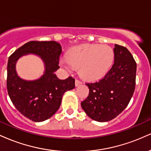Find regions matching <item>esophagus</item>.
<instances>
[{
    "label": "esophagus",
    "mask_w": 151,
    "mask_h": 151,
    "mask_svg": "<svg viewBox=\"0 0 151 151\" xmlns=\"http://www.w3.org/2000/svg\"><path fill=\"white\" fill-rule=\"evenodd\" d=\"M82 84V81H80V80H79V79H76V80H75V85H76V86L80 85V84Z\"/></svg>",
    "instance_id": "34e87169"
}]
</instances>
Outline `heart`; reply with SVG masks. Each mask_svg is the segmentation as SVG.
I'll return each mask as SVG.
<instances>
[{"mask_svg": "<svg viewBox=\"0 0 151 151\" xmlns=\"http://www.w3.org/2000/svg\"><path fill=\"white\" fill-rule=\"evenodd\" d=\"M114 55L113 48L106 45L84 44L70 50L60 63L68 70L79 68V73L88 80H96L110 70Z\"/></svg>", "mask_w": 151, "mask_h": 151, "instance_id": "heart-1", "label": "heart"}]
</instances>
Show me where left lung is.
Wrapping results in <instances>:
<instances>
[{
    "label": "left lung",
    "mask_w": 151,
    "mask_h": 151,
    "mask_svg": "<svg viewBox=\"0 0 151 151\" xmlns=\"http://www.w3.org/2000/svg\"><path fill=\"white\" fill-rule=\"evenodd\" d=\"M114 63L99 81L86 83L89 96L81 108L93 120L105 122L120 114L131 101L136 86V62L124 46L115 45Z\"/></svg>",
    "instance_id": "obj_1"
}]
</instances>
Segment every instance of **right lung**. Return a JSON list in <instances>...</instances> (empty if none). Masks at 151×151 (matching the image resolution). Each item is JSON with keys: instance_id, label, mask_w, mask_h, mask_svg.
<instances>
[{"instance_id": "1", "label": "right lung", "mask_w": 151, "mask_h": 151, "mask_svg": "<svg viewBox=\"0 0 151 151\" xmlns=\"http://www.w3.org/2000/svg\"><path fill=\"white\" fill-rule=\"evenodd\" d=\"M62 51L60 45L55 41H30L8 59L7 89L10 100L19 112L35 122L50 119L60 108L64 93L75 87L73 77L61 80L54 73L60 68ZM30 53L40 56L46 66L43 77L35 81H23L15 72L17 60Z\"/></svg>"}]
</instances>
